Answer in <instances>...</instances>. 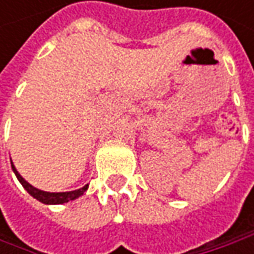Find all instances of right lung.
Segmentation results:
<instances>
[{
	"mask_svg": "<svg viewBox=\"0 0 254 254\" xmlns=\"http://www.w3.org/2000/svg\"><path fill=\"white\" fill-rule=\"evenodd\" d=\"M11 167H12V171H14V174L16 175L18 181L21 182V185L26 190V192H28L31 196H34L35 199H38L39 202L45 203V205H61V203H66V202H69V200L77 199V198L82 196L84 192L87 190V188H89V185H84L83 188H80V190H69V192H46V190L35 188V187H32L28 181H25L24 178L21 177V174L16 171L12 161H11Z\"/></svg>",
	"mask_w": 254,
	"mask_h": 254,
	"instance_id": "right-lung-1",
	"label": "right lung"
}]
</instances>
